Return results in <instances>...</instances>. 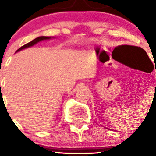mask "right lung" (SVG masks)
<instances>
[{
  "instance_id": "obj_1",
  "label": "right lung",
  "mask_w": 156,
  "mask_h": 156,
  "mask_svg": "<svg viewBox=\"0 0 156 156\" xmlns=\"http://www.w3.org/2000/svg\"><path fill=\"white\" fill-rule=\"evenodd\" d=\"M51 38V37H46V36L38 37V38H35V39L32 40V41H31L30 42L25 44V45H24L23 46H21V48H18V49L17 50V52H18V51H20V50H21V49H24V48H28V47H30V46H32V45H34L35 44H36L37 42H40V41H42V40H45V39H48V38Z\"/></svg>"
}]
</instances>
